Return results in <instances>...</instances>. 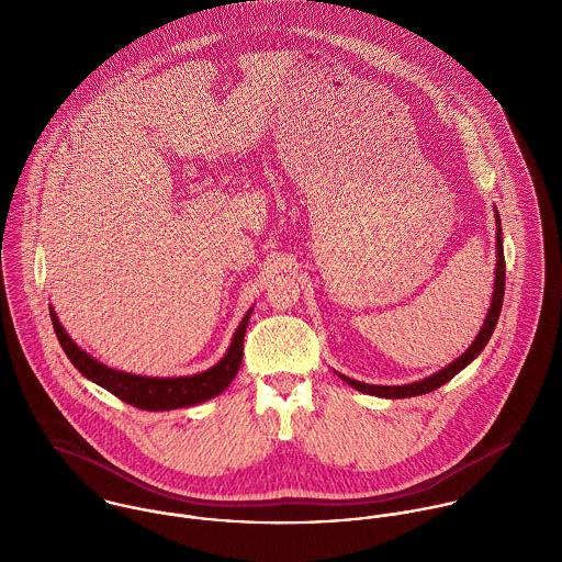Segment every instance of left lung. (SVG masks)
Segmentation results:
<instances>
[{
    "label": "left lung",
    "instance_id": "8db88e82",
    "mask_svg": "<svg viewBox=\"0 0 562 562\" xmlns=\"http://www.w3.org/2000/svg\"><path fill=\"white\" fill-rule=\"evenodd\" d=\"M495 223H497V268H495V290H493V301H491V307H488V314H486V321L482 324L481 333L479 337L474 339V344L454 361L450 363L448 368H443L441 372L424 379V381H417V383H411V385H396V387H387V385H368V383H359L355 379H348L344 374H339L348 385H352L357 392H363V394H370V396H381V398H411V396H422V394H428V392H435L437 387L446 385L450 379H454L468 363H472L479 355L482 352V348L486 346L488 337L493 335V328L497 324L499 318V312H502V301H504V279H506V261H504V248H502V229H499V214L495 210Z\"/></svg>",
    "mask_w": 562,
    "mask_h": 562
}]
</instances>
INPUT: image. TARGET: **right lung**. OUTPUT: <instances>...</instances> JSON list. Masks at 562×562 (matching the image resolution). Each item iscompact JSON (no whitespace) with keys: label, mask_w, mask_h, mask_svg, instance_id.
Listing matches in <instances>:
<instances>
[{"label":"right lung","mask_w":562,"mask_h":562,"mask_svg":"<svg viewBox=\"0 0 562 562\" xmlns=\"http://www.w3.org/2000/svg\"><path fill=\"white\" fill-rule=\"evenodd\" d=\"M49 316L63 350L86 379L101 385L116 398L132 406H138L143 411H168V408L210 401L229 387V383L236 379L240 370L244 333H246L250 312L241 318L227 355L214 368L194 376H179V379H149V376L112 370L76 346V341L67 335V330L58 322L54 310H49Z\"/></svg>","instance_id":"right-lung-1"}]
</instances>
